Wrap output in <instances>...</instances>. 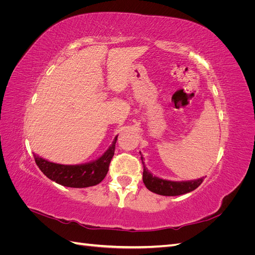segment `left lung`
Listing matches in <instances>:
<instances>
[{"label": "left lung", "instance_id": "1", "mask_svg": "<svg viewBox=\"0 0 255 255\" xmlns=\"http://www.w3.org/2000/svg\"><path fill=\"white\" fill-rule=\"evenodd\" d=\"M140 153V158L143 165V173H142V180L145 185V187L150 191L155 192L160 196H180L187 194L192 190H195L199 187L201 183L203 182V177L194 181H182V182H175V181H168L164 179H159V177L153 175L148 169L144 166V161L142 154Z\"/></svg>", "mask_w": 255, "mask_h": 255}]
</instances>
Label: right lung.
<instances>
[{"label": "right lung", "instance_id": "1", "mask_svg": "<svg viewBox=\"0 0 255 255\" xmlns=\"http://www.w3.org/2000/svg\"><path fill=\"white\" fill-rule=\"evenodd\" d=\"M118 135L106 152L101 157L82 165H61L52 163L47 159L36 155L34 153V158L37 166L44 175H47L50 180L56 182L57 184L67 187L84 188L102 182L109 171L111 160L114 156L116 141Z\"/></svg>", "mask_w": 255, "mask_h": 255}]
</instances>
